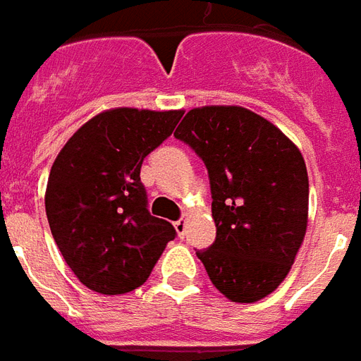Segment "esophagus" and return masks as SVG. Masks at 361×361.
<instances>
[{"mask_svg": "<svg viewBox=\"0 0 361 361\" xmlns=\"http://www.w3.org/2000/svg\"><path fill=\"white\" fill-rule=\"evenodd\" d=\"M175 231H177L178 236H184V233H186V219L175 221Z\"/></svg>", "mask_w": 361, "mask_h": 361, "instance_id": "34e87169", "label": "esophagus"}]
</instances>
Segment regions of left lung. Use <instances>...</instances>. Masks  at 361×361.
Instances as JSON below:
<instances>
[{"mask_svg": "<svg viewBox=\"0 0 361 361\" xmlns=\"http://www.w3.org/2000/svg\"><path fill=\"white\" fill-rule=\"evenodd\" d=\"M175 136L209 173L217 236L196 256L213 286L236 304L269 296L306 236L310 183L298 146L240 105L194 107Z\"/></svg>", "mask_w": 361, "mask_h": 361, "instance_id": "8db88e82", "label": "left lung"}]
</instances>
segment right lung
Wrapping results in <instances>:
<instances>
[{"label":"right lung","mask_w":361,"mask_h":361,"mask_svg":"<svg viewBox=\"0 0 361 361\" xmlns=\"http://www.w3.org/2000/svg\"><path fill=\"white\" fill-rule=\"evenodd\" d=\"M183 113L107 109L86 121L55 157L47 221L67 265L90 290L111 296L144 285L177 235L169 221L149 215L140 167Z\"/></svg>","instance_id":"1"}]
</instances>
